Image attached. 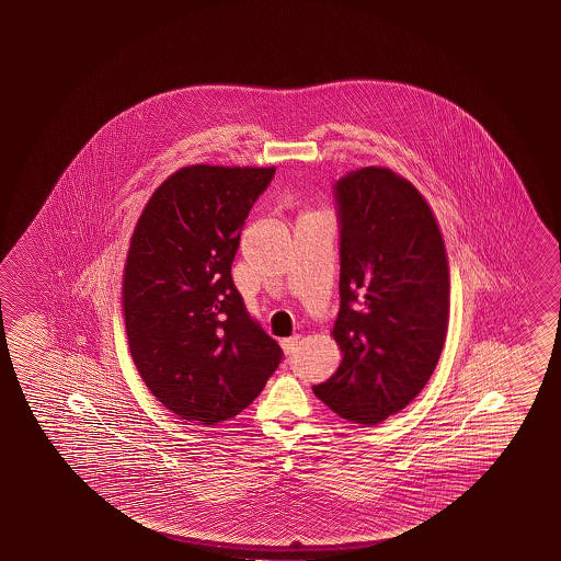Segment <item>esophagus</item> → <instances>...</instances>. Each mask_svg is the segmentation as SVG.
Instances as JSON below:
<instances>
[{"instance_id": "obj_1", "label": "esophagus", "mask_w": 561, "mask_h": 561, "mask_svg": "<svg viewBox=\"0 0 561 561\" xmlns=\"http://www.w3.org/2000/svg\"><path fill=\"white\" fill-rule=\"evenodd\" d=\"M299 340H301L299 334H294V336H289V339L282 340V350H284V354H291V352L299 346Z\"/></svg>"}]
</instances>
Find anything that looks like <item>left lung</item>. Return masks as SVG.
Instances as JSON below:
<instances>
[{"instance_id":"1","label":"left lung","mask_w":561,"mask_h":561,"mask_svg":"<svg viewBox=\"0 0 561 561\" xmlns=\"http://www.w3.org/2000/svg\"><path fill=\"white\" fill-rule=\"evenodd\" d=\"M342 352L314 396L350 423L401 413L428 383L450 319V264L440 227L407 178L368 165L336 184Z\"/></svg>"}]
</instances>
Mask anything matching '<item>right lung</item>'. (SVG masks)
<instances>
[{
	"label": "right lung",
	"mask_w": 561,
	"mask_h": 561,
	"mask_svg": "<svg viewBox=\"0 0 561 561\" xmlns=\"http://www.w3.org/2000/svg\"><path fill=\"white\" fill-rule=\"evenodd\" d=\"M274 172L184 165L158 185L130 234L121 287L130 358L150 393L184 421L237 416L282 359L230 276L244 221Z\"/></svg>",
	"instance_id": "1"
}]
</instances>
